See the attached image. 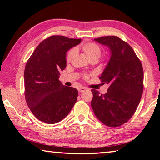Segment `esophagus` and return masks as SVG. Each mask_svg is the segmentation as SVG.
<instances>
[{"instance_id":"esophagus-1","label":"esophagus","mask_w":160,"mask_h":160,"mask_svg":"<svg viewBox=\"0 0 160 160\" xmlns=\"http://www.w3.org/2000/svg\"><path fill=\"white\" fill-rule=\"evenodd\" d=\"M87 90V88H85V87H82V88H80L78 89V91H79V92H82L85 91Z\"/></svg>"}]
</instances>
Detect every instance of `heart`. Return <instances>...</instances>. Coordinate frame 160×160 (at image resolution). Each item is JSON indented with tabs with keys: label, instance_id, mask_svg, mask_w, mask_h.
<instances>
[{
	"label": "heart",
	"instance_id": "1",
	"mask_svg": "<svg viewBox=\"0 0 160 160\" xmlns=\"http://www.w3.org/2000/svg\"><path fill=\"white\" fill-rule=\"evenodd\" d=\"M79 48L83 51L85 56L90 61L95 60L97 61L101 56L102 54V48L100 46L94 42H87L83 43L80 45ZM76 54V49L72 48L70 49L67 54L66 60L68 62H70L75 58ZM88 75H85V78H88Z\"/></svg>",
	"mask_w": 160,
	"mask_h": 160
}]
</instances>
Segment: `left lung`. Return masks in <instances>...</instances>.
<instances>
[{"instance_id":"1","label":"left lung","mask_w":160,"mask_h":160,"mask_svg":"<svg viewBox=\"0 0 160 160\" xmlns=\"http://www.w3.org/2000/svg\"><path fill=\"white\" fill-rule=\"evenodd\" d=\"M107 46L111 58L103 71V84H109L106 94L92 90L91 106L97 118L104 125L118 127L134 114L143 92V69L140 59L128 43L116 36L94 39Z\"/></svg>"}]
</instances>
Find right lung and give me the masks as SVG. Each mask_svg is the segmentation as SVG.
<instances>
[{"label":"right lung","instance_id":"add662e5","mask_svg":"<svg viewBox=\"0 0 160 160\" xmlns=\"http://www.w3.org/2000/svg\"><path fill=\"white\" fill-rule=\"evenodd\" d=\"M81 39L51 36L38 45L27 62L25 96L29 109L39 121L53 124L63 120L77 101L78 92L64 86L59 71L66 67V53Z\"/></svg>","mask_w":160,"mask_h":160}]
</instances>
